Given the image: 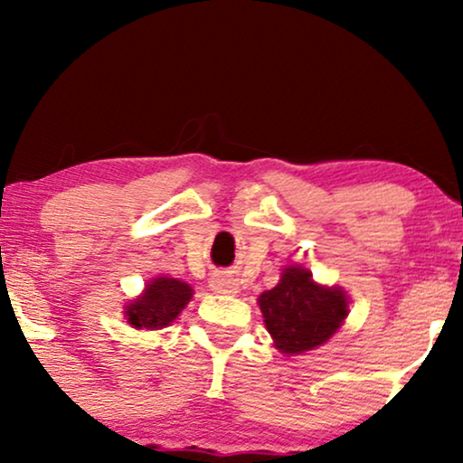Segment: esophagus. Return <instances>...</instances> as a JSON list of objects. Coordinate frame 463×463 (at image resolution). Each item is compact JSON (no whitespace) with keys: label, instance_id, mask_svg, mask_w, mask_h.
<instances>
[{"label":"esophagus","instance_id":"1","mask_svg":"<svg viewBox=\"0 0 463 463\" xmlns=\"http://www.w3.org/2000/svg\"><path fill=\"white\" fill-rule=\"evenodd\" d=\"M211 288L214 293H238V280L233 276L225 274V271H217V274L211 276Z\"/></svg>","mask_w":463,"mask_h":463}]
</instances>
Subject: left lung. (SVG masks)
I'll list each match as a JSON object with an SVG mask.
<instances>
[{"mask_svg":"<svg viewBox=\"0 0 463 463\" xmlns=\"http://www.w3.org/2000/svg\"><path fill=\"white\" fill-rule=\"evenodd\" d=\"M347 295L339 287L316 284L301 265L284 268L280 282L259 295L263 322L282 354H303L333 337L344 325Z\"/></svg>","mask_w":463,"mask_h":463,"instance_id":"obj_1","label":"left lung"}]
</instances>
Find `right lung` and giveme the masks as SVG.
<instances>
[{"label":"right lung","instance_id":"right-lung-1","mask_svg":"<svg viewBox=\"0 0 463 463\" xmlns=\"http://www.w3.org/2000/svg\"><path fill=\"white\" fill-rule=\"evenodd\" d=\"M192 295L194 288L187 282L160 276L145 287L138 299L126 306L124 314L135 328L157 331V328L168 326L183 312Z\"/></svg>","mask_w":463,"mask_h":463}]
</instances>
